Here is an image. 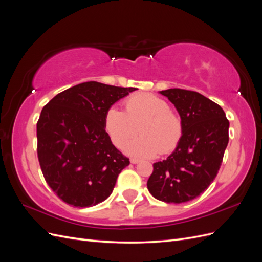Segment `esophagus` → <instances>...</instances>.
Listing matches in <instances>:
<instances>
[{"instance_id": "esophagus-1", "label": "esophagus", "mask_w": 262, "mask_h": 262, "mask_svg": "<svg viewBox=\"0 0 262 262\" xmlns=\"http://www.w3.org/2000/svg\"><path fill=\"white\" fill-rule=\"evenodd\" d=\"M130 162L132 164H138V163H140V160H139V158H131Z\"/></svg>"}]
</instances>
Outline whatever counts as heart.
Masks as SVG:
<instances>
[{
  "label": "heart",
  "instance_id": "1",
  "mask_svg": "<svg viewBox=\"0 0 262 262\" xmlns=\"http://www.w3.org/2000/svg\"><path fill=\"white\" fill-rule=\"evenodd\" d=\"M123 106L124 112L112 107L105 115V130L116 147L122 148L139 130L141 136L125 147L129 154L155 156L176 149L184 123L168 101L153 94H136L126 98Z\"/></svg>",
  "mask_w": 262,
  "mask_h": 262
}]
</instances>
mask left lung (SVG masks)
I'll list each match as a JSON object with an SVG mask.
<instances>
[{
  "label": "left lung",
  "mask_w": 262,
  "mask_h": 262,
  "mask_svg": "<svg viewBox=\"0 0 262 262\" xmlns=\"http://www.w3.org/2000/svg\"><path fill=\"white\" fill-rule=\"evenodd\" d=\"M177 108L184 123L179 145L167 160L153 164L147 189L167 203L193 200L215 179L228 143L229 122L220 105L188 90L161 92Z\"/></svg>",
  "instance_id": "obj_1"
}]
</instances>
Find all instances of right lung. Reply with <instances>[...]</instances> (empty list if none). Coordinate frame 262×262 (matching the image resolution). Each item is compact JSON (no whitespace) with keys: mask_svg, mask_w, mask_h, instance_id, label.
<instances>
[{"mask_svg":"<svg viewBox=\"0 0 262 262\" xmlns=\"http://www.w3.org/2000/svg\"><path fill=\"white\" fill-rule=\"evenodd\" d=\"M86 82L59 93L37 122V154L45 180L62 201L96 205L112 194L118 175L130 164L105 130V115L136 91Z\"/></svg>","mask_w":262,"mask_h":262,"instance_id":"obj_1","label":"right lung"}]
</instances>
